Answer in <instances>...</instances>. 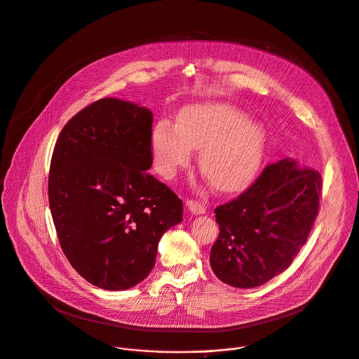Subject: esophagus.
Listing matches in <instances>:
<instances>
[{
	"mask_svg": "<svg viewBox=\"0 0 359 359\" xmlns=\"http://www.w3.org/2000/svg\"><path fill=\"white\" fill-rule=\"evenodd\" d=\"M187 207H189V210L193 212V214H204L205 212V207L201 204V203H198V201H196V200H187Z\"/></svg>",
	"mask_w": 359,
	"mask_h": 359,
	"instance_id": "34e87169",
	"label": "esophagus"
}]
</instances>
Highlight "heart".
I'll return each mask as SVG.
<instances>
[{
    "label": "heart",
    "instance_id": "b5f03b06",
    "mask_svg": "<svg viewBox=\"0 0 359 359\" xmlns=\"http://www.w3.org/2000/svg\"><path fill=\"white\" fill-rule=\"evenodd\" d=\"M200 149V169L218 190L235 191L245 187L261 165L265 133L236 108L226 104H200L187 108L179 127L162 123L152 135L158 170L172 177Z\"/></svg>",
    "mask_w": 359,
    "mask_h": 359
}]
</instances>
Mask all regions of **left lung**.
<instances>
[{
	"label": "left lung",
	"instance_id": "1",
	"mask_svg": "<svg viewBox=\"0 0 359 359\" xmlns=\"http://www.w3.org/2000/svg\"><path fill=\"white\" fill-rule=\"evenodd\" d=\"M323 193L321 175L285 159L268 165L240 196L218 205L211 247L215 276L233 287H257L286 271L311 232Z\"/></svg>",
	"mask_w": 359,
	"mask_h": 359
}]
</instances>
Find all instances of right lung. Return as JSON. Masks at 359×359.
<instances>
[{"label": "right lung", "instance_id": "obj_1", "mask_svg": "<svg viewBox=\"0 0 359 359\" xmlns=\"http://www.w3.org/2000/svg\"><path fill=\"white\" fill-rule=\"evenodd\" d=\"M152 123L145 107L101 98L69 119L53 149L48 194L62 251L105 290L144 280L161 236L182 221V200L148 173Z\"/></svg>", "mask_w": 359, "mask_h": 359}]
</instances>
